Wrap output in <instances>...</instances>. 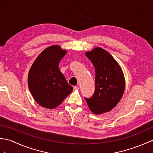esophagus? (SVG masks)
<instances>
[{
	"label": "esophagus",
	"instance_id": "obj_1",
	"mask_svg": "<svg viewBox=\"0 0 153 153\" xmlns=\"http://www.w3.org/2000/svg\"><path fill=\"white\" fill-rule=\"evenodd\" d=\"M74 89L75 90V91H78L79 89V88L78 87H77V86H75V87H74Z\"/></svg>",
	"mask_w": 153,
	"mask_h": 153
}]
</instances>
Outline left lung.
I'll return each mask as SVG.
<instances>
[{
	"label": "left lung",
	"instance_id": "8db88e82",
	"mask_svg": "<svg viewBox=\"0 0 153 153\" xmlns=\"http://www.w3.org/2000/svg\"><path fill=\"white\" fill-rule=\"evenodd\" d=\"M95 69V91L86 99L95 114L110 112L118 105L125 90V77L122 68L110 54L100 47L85 53Z\"/></svg>",
	"mask_w": 153,
	"mask_h": 153
}]
</instances>
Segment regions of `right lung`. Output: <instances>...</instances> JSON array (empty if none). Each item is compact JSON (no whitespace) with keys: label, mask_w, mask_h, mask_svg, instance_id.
<instances>
[{"label":"right lung","mask_w":153,"mask_h":153,"mask_svg":"<svg viewBox=\"0 0 153 153\" xmlns=\"http://www.w3.org/2000/svg\"><path fill=\"white\" fill-rule=\"evenodd\" d=\"M66 53L67 51L59 45L48 47L39 55L29 71V89L34 100L42 107L55 108L72 92L73 87L58 68Z\"/></svg>","instance_id":"1"}]
</instances>
